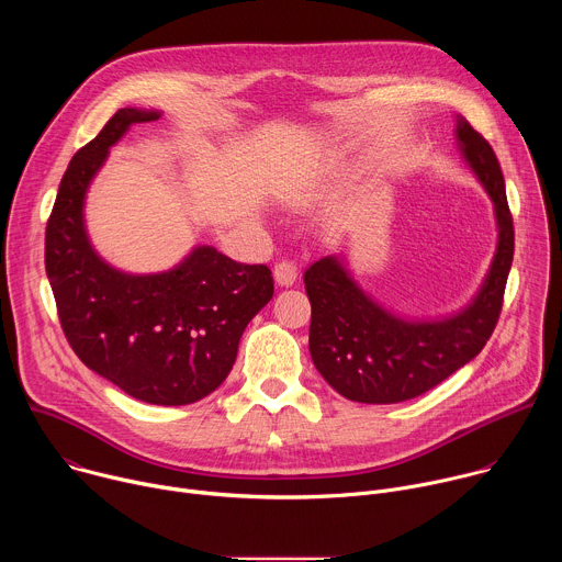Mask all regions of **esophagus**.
Masks as SVG:
<instances>
[{
	"label": "esophagus",
	"mask_w": 562,
	"mask_h": 562,
	"mask_svg": "<svg viewBox=\"0 0 562 562\" xmlns=\"http://www.w3.org/2000/svg\"><path fill=\"white\" fill-rule=\"evenodd\" d=\"M273 278L280 286H291L297 280V267L291 260H280L273 267Z\"/></svg>",
	"instance_id": "1"
}]
</instances>
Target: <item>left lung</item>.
<instances>
[{"label":"left lung","instance_id":"1","mask_svg":"<svg viewBox=\"0 0 562 562\" xmlns=\"http://www.w3.org/2000/svg\"><path fill=\"white\" fill-rule=\"evenodd\" d=\"M456 137L467 165L490 193L498 222L492 269L467 308L434 323H414L373 302L338 258H323L304 271L313 364L353 403L391 405L423 395L483 351L498 325L514 260L505 178L490 142L462 117Z\"/></svg>","mask_w":562,"mask_h":562}]
</instances>
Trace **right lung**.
Returning a JSON list of instances; mask_svg holds the SVG:
<instances>
[{
  "label": "right lung",
  "instance_id": "1",
  "mask_svg": "<svg viewBox=\"0 0 562 562\" xmlns=\"http://www.w3.org/2000/svg\"><path fill=\"white\" fill-rule=\"evenodd\" d=\"M157 117L120 109L72 155L46 224L44 260L77 358L142 403L182 407L224 382L247 325L273 297V276L267 265H239L213 247L153 276L122 273L93 251L87 189L128 126Z\"/></svg>",
  "mask_w": 562,
  "mask_h": 562
}]
</instances>
